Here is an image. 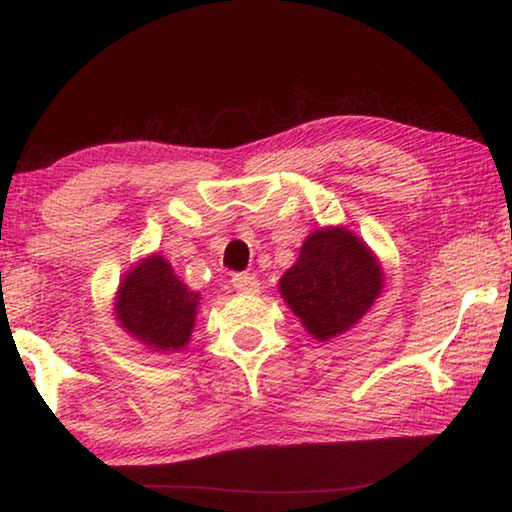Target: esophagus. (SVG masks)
<instances>
[{
  "label": "esophagus",
  "mask_w": 512,
  "mask_h": 512,
  "mask_svg": "<svg viewBox=\"0 0 512 512\" xmlns=\"http://www.w3.org/2000/svg\"><path fill=\"white\" fill-rule=\"evenodd\" d=\"M232 287L241 291V294H257L259 291V280L250 273H237L232 278Z\"/></svg>",
  "instance_id": "1"
}]
</instances>
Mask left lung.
I'll use <instances>...</instances> for the list:
<instances>
[{"label":"left lung","mask_w":512,"mask_h":512,"mask_svg":"<svg viewBox=\"0 0 512 512\" xmlns=\"http://www.w3.org/2000/svg\"><path fill=\"white\" fill-rule=\"evenodd\" d=\"M380 291L383 269L376 255L344 227L312 232L280 278L282 298L319 342L351 330Z\"/></svg>","instance_id":"left-lung-1"}]
</instances>
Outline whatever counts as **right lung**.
Here are the masks:
<instances>
[{
    "label": "right lung",
    "instance_id": "right-lung-1",
    "mask_svg": "<svg viewBox=\"0 0 512 512\" xmlns=\"http://www.w3.org/2000/svg\"><path fill=\"white\" fill-rule=\"evenodd\" d=\"M200 296L177 278L161 255L129 269L116 294V319L134 339L157 353H175L189 344Z\"/></svg>",
    "mask_w": 512,
    "mask_h": 512
}]
</instances>
